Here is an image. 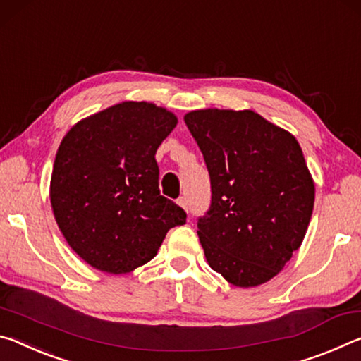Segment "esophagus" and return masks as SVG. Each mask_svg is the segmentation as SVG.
I'll list each match as a JSON object with an SVG mask.
<instances>
[{"mask_svg":"<svg viewBox=\"0 0 361 361\" xmlns=\"http://www.w3.org/2000/svg\"><path fill=\"white\" fill-rule=\"evenodd\" d=\"M177 204H179L180 208H184L185 211L188 209V204H187V198H185V197H179V198H177Z\"/></svg>","mask_w":361,"mask_h":361,"instance_id":"34e87169","label":"esophagus"}]
</instances>
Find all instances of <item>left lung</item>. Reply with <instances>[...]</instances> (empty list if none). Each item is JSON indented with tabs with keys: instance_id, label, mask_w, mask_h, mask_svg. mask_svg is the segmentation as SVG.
<instances>
[{
	"instance_id": "left-lung-1",
	"label": "left lung",
	"mask_w": 361,
	"mask_h": 361,
	"mask_svg": "<svg viewBox=\"0 0 361 361\" xmlns=\"http://www.w3.org/2000/svg\"><path fill=\"white\" fill-rule=\"evenodd\" d=\"M184 121L211 179L197 232L206 261L233 286L267 283L302 245L314 211L299 142L252 110H193Z\"/></svg>"
}]
</instances>
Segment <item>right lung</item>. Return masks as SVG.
I'll return each mask as SVG.
<instances>
[{
    "label": "right lung",
    "mask_w": 361,
    "mask_h": 361,
    "mask_svg": "<svg viewBox=\"0 0 361 361\" xmlns=\"http://www.w3.org/2000/svg\"><path fill=\"white\" fill-rule=\"evenodd\" d=\"M177 116L150 102L111 105L65 134L51 176V206L70 247L120 275L157 256L185 211L159 195L155 153Z\"/></svg>",
    "instance_id": "1"
}]
</instances>
